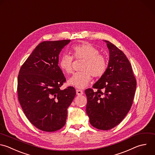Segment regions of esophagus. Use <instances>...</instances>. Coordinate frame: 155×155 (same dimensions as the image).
Here are the masks:
<instances>
[{
  "label": "esophagus",
  "mask_w": 155,
  "mask_h": 155,
  "mask_svg": "<svg viewBox=\"0 0 155 155\" xmlns=\"http://www.w3.org/2000/svg\"><path fill=\"white\" fill-rule=\"evenodd\" d=\"M83 94H84L83 91L80 90H76V94H77V95L80 96V95H82Z\"/></svg>",
  "instance_id": "esophagus-1"
}]
</instances>
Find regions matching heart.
I'll return each instance as SVG.
<instances>
[{"label":"heart","instance_id":"obj_1","mask_svg":"<svg viewBox=\"0 0 155 155\" xmlns=\"http://www.w3.org/2000/svg\"><path fill=\"white\" fill-rule=\"evenodd\" d=\"M73 56L76 59H83L85 62L81 67L83 71L74 74L68 81V84L78 88H84L88 85L91 75L94 78L102 76L107 68L106 58L99 54V51L89 43H83L72 47ZM73 58L68 54H64L59 61L60 68L67 74L73 72Z\"/></svg>","mask_w":155,"mask_h":155}]
</instances>
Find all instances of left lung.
<instances>
[{"label": "left lung", "instance_id": "obj_1", "mask_svg": "<svg viewBox=\"0 0 155 155\" xmlns=\"http://www.w3.org/2000/svg\"><path fill=\"white\" fill-rule=\"evenodd\" d=\"M109 50L105 73L93 85L97 89L85 90L86 112L94 127L108 130L117 125L130 111L136 88L131 65L116 46L104 41Z\"/></svg>", "mask_w": 155, "mask_h": 155}]
</instances>
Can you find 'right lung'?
I'll return each instance as SVG.
<instances>
[{
    "mask_svg": "<svg viewBox=\"0 0 155 155\" xmlns=\"http://www.w3.org/2000/svg\"><path fill=\"white\" fill-rule=\"evenodd\" d=\"M70 40L44 41L21 67L18 99L30 122L38 129L52 132L66 122L67 108L76 95L73 87H60L66 79L58 65L59 54Z\"/></svg>",
    "mask_w": 155,
    "mask_h": 155,
    "instance_id": "right-lung-1",
    "label": "right lung"
}]
</instances>
